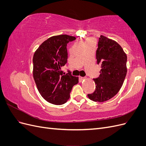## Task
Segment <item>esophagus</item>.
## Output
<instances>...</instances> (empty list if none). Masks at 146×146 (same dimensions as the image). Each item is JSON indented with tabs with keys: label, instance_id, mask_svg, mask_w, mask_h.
Segmentation results:
<instances>
[{
	"label": "esophagus",
	"instance_id": "obj_1",
	"mask_svg": "<svg viewBox=\"0 0 146 146\" xmlns=\"http://www.w3.org/2000/svg\"><path fill=\"white\" fill-rule=\"evenodd\" d=\"M80 78L82 80H84V79H85V77H80Z\"/></svg>",
	"mask_w": 146,
	"mask_h": 146
}]
</instances>
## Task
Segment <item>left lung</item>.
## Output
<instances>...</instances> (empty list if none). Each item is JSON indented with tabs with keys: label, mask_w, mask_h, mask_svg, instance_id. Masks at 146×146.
<instances>
[{
	"label": "left lung",
	"mask_w": 146,
	"mask_h": 146,
	"mask_svg": "<svg viewBox=\"0 0 146 146\" xmlns=\"http://www.w3.org/2000/svg\"><path fill=\"white\" fill-rule=\"evenodd\" d=\"M96 59L98 64H101L100 74L93 79L95 91L88 96L94 102H103L113 98L121 88L127 71V56L117 42L101 35Z\"/></svg>",
	"instance_id": "obj_1"
}]
</instances>
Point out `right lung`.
Listing matches in <instances>:
<instances>
[{"label":"right lung","instance_id":"1","mask_svg":"<svg viewBox=\"0 0 146 146\" xmlns=\"http://www.w3.org/2000/svg\"><path fill=\"white\" fill-rule=\"evenodd\" d=\"M75 39L76 37L67 35L52 36L34 54V80L39 93L50 104L66 103L72 87L78 83V78L72 76L69 70L66 74L61 70L68 61L67 44Z\"/></svg>","mask_w":146,"mask_h":146}]
</instances>
